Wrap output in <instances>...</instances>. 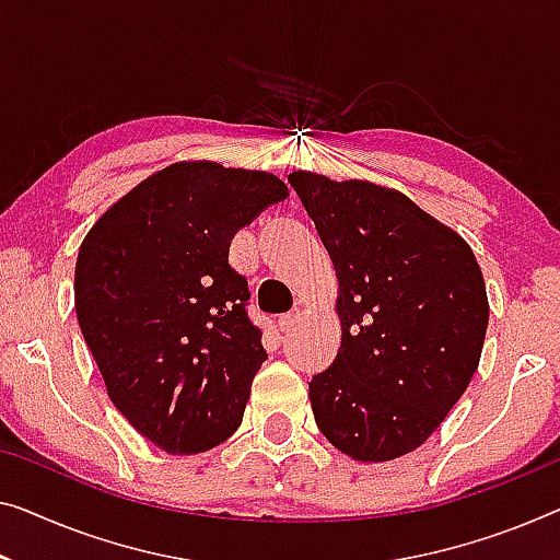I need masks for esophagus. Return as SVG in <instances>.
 Segmentation results:
<instances>
[{"instance_id": "1", "label": "esophagus", "mask_w": 560, "mask_h": 560, "mask_svg": "<svg viewBox=\"0 0 560 560\" xmlns=\"http://www.w3.org/2000/svg\"><path fill=\"white\" fill-rule=\"evenodd\" d=\"M296 319H299V314H294V312L279 316V329H281V331H289V329H294Z\"/></svg>"}]
</instances>
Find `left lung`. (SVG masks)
Segmentation results:
<instances>
[{
  "instance_id": "1",
  "label": "left lung",
  "mask_w": 560,
  "mask_h": 560,
  "mask_svg": "<svg viewBox=\"0 0 560 560\" xmlns=\"http://www.w3.org/2000/svg\"><path fill=\"white\" fill-rule=\"evenodd\" d=\"M339 279L341 349L308 385L314 420L360 463L412 453L480 364L490 304L472 248L412 198L289 173Z\"/></svg>"
}]
</instances>
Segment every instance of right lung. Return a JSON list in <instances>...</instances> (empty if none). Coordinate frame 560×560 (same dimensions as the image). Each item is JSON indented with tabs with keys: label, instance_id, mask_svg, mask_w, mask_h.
Wrapping results in <instances>:
<instances>
[{
	"label": "right lung",
	"instance_id": "obj_1",
	"mask_svg": "<svg viewBox=\"0 0 560 560\" xmlns=\"http://www.w3.org/2000/svg\"><path fill=\"white\" fill-rule=\"evenodd\" d=\"M287 196L273 173L178 161L115 200L82 238V337L113 405L168 455L206 453L238 430L266 349L229 246Z\"/></svg>",
	"mask_w": 560,
	"mask_h": 560
}]
</instances>
